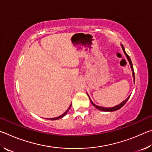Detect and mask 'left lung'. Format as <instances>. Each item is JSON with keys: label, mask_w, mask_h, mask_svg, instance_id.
Here are the masks:
<instances>
[{"label": "left lung", "mask_w": 152, "mask_h": 152, "mask_svg": "<svg viewBox=\"0 0 152 152\" xmlns=\"http://www.w3.org/2000/svg\"><path fill=\"white\" fill-rule=\"evenodd\" d=\"M121 47H122V49H123V51H124L125 56H127V59H128L129 61V64H130V65H131V68H132V70L133 71V78H134V82H135V73H134V70H133V64H132V60H131L129 56L127 55V53L125 52V48H124V47H123V44H121ZM130 96H131V95H130ZM130 96H129V97L127 98V99H126V100H125L124 101H123V102H121V103H120L119 104H118V105H117V106H115V107H110V108H105V107H102L97 106V105H96L95 104H94L93 102H92V101H91V99H90L89 96H88V97H89L90 101H91V102L92 104V105H93V106H94L95 108H96L97 109H99V110H102V111H110V112H111V111H115V110H119V109H120L122 107L124 106L126 102H127V101H128L129 98L130 97Z\"/></svg>", "instance_id": "8db88e82"}]
</instances>
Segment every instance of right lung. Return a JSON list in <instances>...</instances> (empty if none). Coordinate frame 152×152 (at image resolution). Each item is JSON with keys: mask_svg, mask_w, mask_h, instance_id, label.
<instances>
[{"mask_svg": "<svg viewBox=\"0 0 152 152\" xmlns=\"http://www.w3.org/2000/svg\"><path fill=\"white\" fill-rule=\"evenodd\" d=\"M71 105H72V104H70V106L69 107V108H68V110H67L64 113V114H62V115H60V116H59L58 117H56V118H51V119H50V120H57V119H61V118H62L63 117L65 116V115L67 114V113H68V110H70V107H71Z\"/></svg>", "mask_w": 152, "mask_h": 152, "instance_id": "add662e5", "label": "right lung"}]
</instances>
